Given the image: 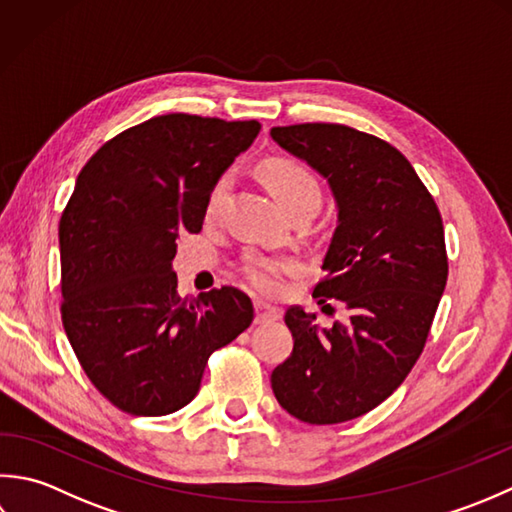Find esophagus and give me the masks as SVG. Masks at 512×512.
Listing matches in <instances>:
<instances>
[{
  "label": "esophagus",
  "instance_id": "34e87169",
  "mask_svg": "<svg viewBox=\"0 0 512 512\" xmlns=\"http://www.w3.org/2000/svg\"><path fill=\"white\" fill-rule=\"evenodd\" d=\"M256 325H267V322L280 320V309L265 305V302H256Z\"/></svg>",
  "mask_w": 512,
  "mask_h": 512
}]
</instances>
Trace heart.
I'll list each match as a JSON object with an SVG mask.
<instances>
[{
  "label": "heart",
  "instance_id": "heart-1",
  "mask_svg": "<svg viewBox=\"0 0 512 512\" xmlns=\"http://www.w3.org/2000/svg\"><path fill=\"white\" fill-rule=\"evenodd\" d=\"M260 174L267 183V187L280 201V205L291 214L298 207H314L318 210L322 201V190L320 183L305 165L294 161V159H283V156H276V159H267L260 165ZM229 187H232V176L221 174L210 187L205 198V216L216 218L218 212L223 210V203L229 194ZM296 260L287 256H258L249 254L241 260V274L258 294H274L280 287V278L296 271Z\"/></svg>",
  "mask_w": 512,
  "mask_h": 512
}]
</instances>
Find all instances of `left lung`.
Here are the masks:
<instances>
[{
	"label": "left lung",
	"mask_w": 512,
	"mask_h": 512,
	"mask_svg": "<svg viewBox=\"0 0 512 512\" xmlns=\"http://www.w3.org/2000/svg\"><path fill=\"white\" fill-rule=\"evenodd\" d=\"M271 137L336 196L338 227L314 298H336L349 311V325L320 331L314 314L289 307L294 351L271 373V389L300 422L356 420L422 356L448 278L442 214L406 156L373 134L298 123L271 128Z\"/></svg>",
	"instance_id": "left-lung-1"
}]
</instances>
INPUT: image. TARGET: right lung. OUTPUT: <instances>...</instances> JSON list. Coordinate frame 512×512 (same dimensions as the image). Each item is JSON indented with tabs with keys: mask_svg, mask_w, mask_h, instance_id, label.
Instances as JSON below:
<instances>
[{
	"mask_svg": "<svg viewBox=\"0 0 512 512\" xmlns=\"http://www.w3.org/2000/svg\"><path fill=\"white\" fill-rule=\"evenodd\" d=\"M258 130L163 114L103 143L79 172L59 221L61 322L83 373L123 413L183 409L212 353L252 325V300L236 287L181 298L172 260Z\"/></svg>",
	"mask_w": 512,
	"mask_h": 512,
	"instance_id": "obj_1",
	"label": "right lung"
}]
</instances>
